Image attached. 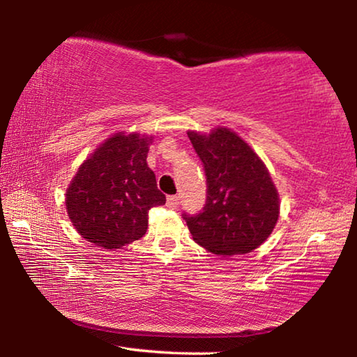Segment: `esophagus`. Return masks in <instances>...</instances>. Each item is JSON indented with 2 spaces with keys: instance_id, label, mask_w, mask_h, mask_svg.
<instances>
[{
  "instance_id": "1",
  "label": "esophagus",
  "mask_w": 357,
  "mask_h": 357,
  "mask_svg": "<svg viewBox=\"0 0 357 357\" xmlns=\"http://www.w3.org/2000/svg\"><path fill=\"white\" fill-rule=\"evenodd\" d=\"M167 206L172 208V209H176L179 206V197L176 195H172L167 198Z\"/></svg>"
}]
</instances>
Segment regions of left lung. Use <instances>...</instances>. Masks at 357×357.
<instances>
[{
  "label": "left lung",
  "mask_w": 357,
  "mask_h": 357,
  "mask_svg": "<svg viewBox=\"0 0 357 357\" xmlns=\"http://www.w3.org/2000/svg\"><path fill=\"white\" fill-rule=\"evenodd\" d=\"M208 183L203 213L184 219L193 241L217 257L258 249L280 214L279 192L264 162L236 132L215 128L187 132Z\"/></svg>",
  "instance_id": "1"
}]
</instances>
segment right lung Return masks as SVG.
<instances>
[{"label":"right lung","mask_w":357,"mask_h":357,"mask_svg":"<svg viewBox=\"0 0 357 357\" xmlns=\"http://www.w3.org/2000/svg\"><path fill=\"white\" fill-rule=\"evenodd\" d=\"M153 135L118 132L78 167L66 189V209L82 238L121 249L148 229L151 208L165 204L146 157Z\"/></svg>","instance_id":"right-lung-1"}]
</instances>
